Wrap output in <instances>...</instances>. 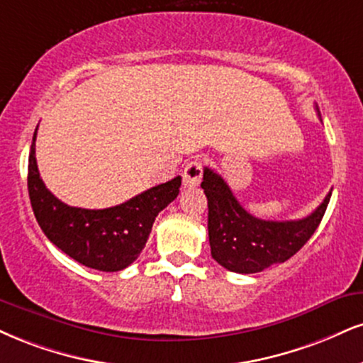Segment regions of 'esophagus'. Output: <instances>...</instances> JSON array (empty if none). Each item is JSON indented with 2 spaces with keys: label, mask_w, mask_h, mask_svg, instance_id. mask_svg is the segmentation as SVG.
<instances>
[{
  "label": "esophagus",
  "mask_w": 363,
  "mask_h": 363,
  "mask_svg": "<svg viewBox=\"0 0 363 363\" xmlns=\"http://www.w3.org/2000/svg\"><path fill=\"white\" fill-rule=\"evenodd\" d=\"M201 177H203V164L198 159L191 160L184 167V172H182V186L189 187V189L198 187Z\"/></svg>",
  "instance_id": "obj_1"
}]
</instances>
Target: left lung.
Returning a JSON list of instances; mask_svg holds the SVG:
<instances>
[{
  "mask_svg": "<svg viewBox=\"0 0 363 363\" xmlns=\"http://www.w3.org/2000/svg\"><path fill=\"white\" fill-rule=\"evenodd\" d=\"M201 187L208 198V235L213 259L221 267L238 274L262 272L291 259L320 226L331 198L330 191L320 206L303 220L265 221L252 216L238 203L225 179L215 170L204 167Z\"/></svg>",
  "mask_w": 363,
  "mask_h": 363,
  "instance_id": "1",
  "label": "left lung"
}]
</instances>
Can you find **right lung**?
<instances>
[{
    "mask_svg": "<svg viewBox=\"0 0 363 363\" xmlns=\"http://www.w3.org/2000/svg\"><path fill=\"white\" fill-rule=\"evenodd\" d=\"M35 140L37 130L28 157V196L45 237L86 267L118 272L133 264L145 247L157 215L177 198L181 176L113 208L67 206L47 189L40 179Z\"/></svg>",
    "mask_w": 363,
    "mask_h": 363,
    "instance_id": "add662e5",
    "label": "right lung"
}]
</instances>
